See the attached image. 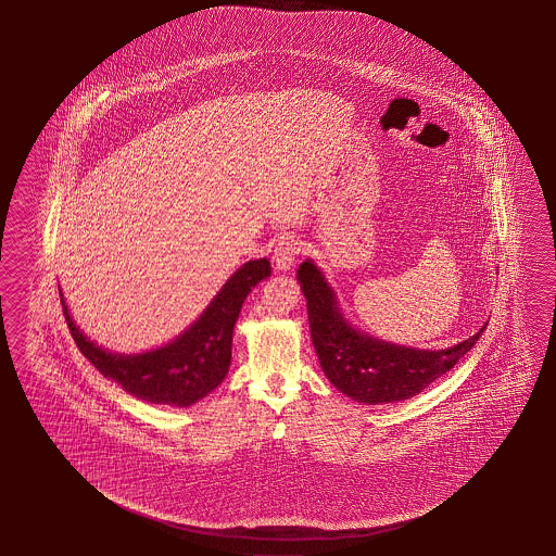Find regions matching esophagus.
Segmentation results:
<instances>
[{
    "mask_svg": "<svg viewBox=\"0 0 556 556\" xmlns=\"http://www.w3.org/2000/svg\"><path fill=\"white\" fill-rule=\"evenodd\" d=\"M302 253V244L295 241L293 237H282L278 244L274 247L273 263L276 266V270H290L293 263H295V256Z\"/></svg>",
    "mask_w": 556,
    "mask_h": 556,
    "instance_id": "34e87169",
    "label": "esophagus"
}]
</instances>
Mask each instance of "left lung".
Returning <instances> with one entry per match:
<instances>
[{"label":"left lung","mask_w":556,"mask_h":556,"mask_svg":"<svg viewBox=\"0 0 556 556\" xmlns=\"http://www.w3.org/2000/svg\"><path fill=\"white\" fill-rule=\"evenodd\" d=\"M298 283L307 300L312 341L325 376L361 404H395L424 392L455 368L488 327L441 351L386 343L349 324L331 283L312 258L300 264Z\"/></svg>","instance_id":"8db88e82"}]
</instances>
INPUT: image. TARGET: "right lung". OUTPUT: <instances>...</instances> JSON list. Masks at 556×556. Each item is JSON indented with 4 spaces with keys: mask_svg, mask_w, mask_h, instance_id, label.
Masks as SVG:
<instances>
[{
    "mask_svg": "<svg viewBox=\"0 0 556 556\" xmlns=\"http://www.w3.org/2000/svg\"><path fill=\"white\" fill-rule=\"evenodd\" d=\"M268 276L270 263L266 258L242 264L188 329L170 343L144 353H112L93 343L74 324L61 290L62 309L80 353L105 378L142 402L188 407L212 394L225 380L231 366L232 331L242 303L254 286Z\"/></svg>",
    "mask_w": 556,
    "mask_h": 556,
    "instance_id": "1",
    "label": "right lung"
}]
</instances>
